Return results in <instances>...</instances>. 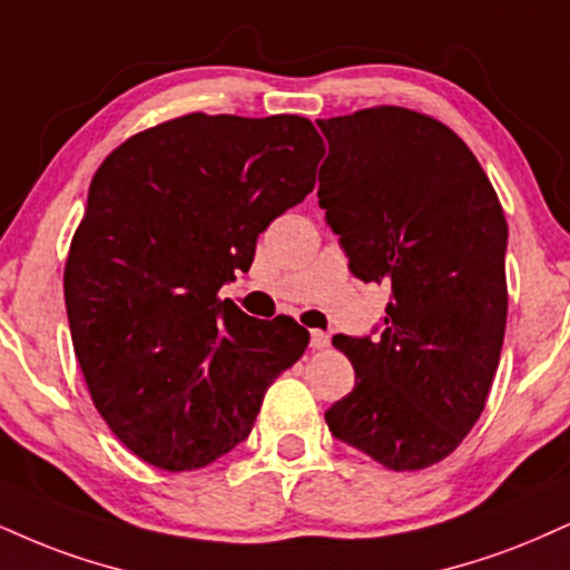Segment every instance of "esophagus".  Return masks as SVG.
I'll return each mask as SVG.
<instances>
[{
  "label": "esophagus",
  "mask_w": 570,
  "mask_h": 570,
  "mask_svg": "<svg viewBox=\"0 0 570 570\" xmlns=\"http://www.w3.org/2000/svg\"><path fill=\"white\" fill-rule=\"evenodd\" d=\"M311 347L313 351H324V347H328V334L311 332Z\"/></svg>",
  "instance_id": "1"
}]
</instances>
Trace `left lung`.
Segmentation results:
<instances>
[{
    "label": "left lung",
    "mask_w": 570,
    "mask_h": 570,
    "mask_svg": "<svg viewBox=\"0 0 570 570\" xmlns=\"http://www.w3.org/2000/svg\"><path fill=\"white\" fill-rule=\"evenodd\" d=\"M328 156L318 204L353 276L390 284L380 337L337 334L355 387L326 411L334 438L424 470L485 409L507 326V219L454 129L409 108L318 119Z\"/></svg>",
    "instance_id": "left-lung-1"
}]
</instances>
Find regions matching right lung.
<instances>
[{
    "instance_id": "obj_1",
    "label": "right lung",
    "mask_w": 570,
    "mask_h": 570,
    "mask_svg": "<svg viewBox=\"0 0 570 570\" xmlns=\"http://www.w3.org/2000/svg\"><path fill=\"white\" fill-rule=\"evenodd\" d=\"M324 140L305 116L188 114L137 132L89 183L63 292L95 409L154 468H207L255 428L305 353L289 315L219 299L257 236L311 194Z\"/></svg>"
}]
</instances>
